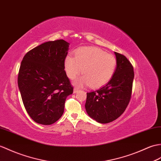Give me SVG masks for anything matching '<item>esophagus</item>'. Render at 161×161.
I'll return each instance as SVG.
<instances>
[{
	"instance_id": "1",
	"label": "esophagus",
	"mask_w": 161,
	"mask_h": 161,
	"mask_svg": "<svg viewBox=\"0 0 161 161\" xmlns=\"http://www.w3.org/2000/svg\"><path fill=\"white\" fill-rule=\"evenodd\" d=\"M80 90L78 89V88H74V90H73V93H76V92H77L78 91H79Z\"/></svg>"
}]
</instances>
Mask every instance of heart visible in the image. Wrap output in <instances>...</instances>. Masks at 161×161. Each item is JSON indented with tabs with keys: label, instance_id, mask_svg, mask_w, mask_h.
Listing matches in <instances>:
<instances>
[{
	"label": "heart",
	"instance_id": "1",
	"mask_svg": "<svg viewBox=\"0 0 161 161\" xmlns=\"http://www.w3.org/2000/svg\"><path fill=\"white\" fill-rule=\"evenodd\" d=\"M117 59L114 56L97 47H81L75 53V58L67 56L64 68L67 76L74 79L82 70L84 76L75 81L77 86L88 85L92 88L102 86L114 73Z\"/></svg>",
	"mask_w": 161,
	"mask_h": 161
}]
</instances>
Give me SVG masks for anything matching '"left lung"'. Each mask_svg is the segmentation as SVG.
I'll use <instances>...</instances> for the list:
<instances>
[{"instance_id": "obj_1", "label": "left lung", "mask_w": 161, "mask_h": 161, "mask_svg": "<svg viewBox=\"0 0 161 161\" xmlns=\"http://www.w3.org/2000/svg\"><path fill=\"white\" fill-rule=\"evenodd\" d=\"M117 69L107 84L95 91L87 92L85 108L96 121L108 123L123 113L131 99L134 77L132 64L125 55L114 52Z\"/></svg>"}]
</instances>
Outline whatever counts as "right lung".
<instances>
[{"mask_svg":"<svg viewBox=\"0 0 161 161\" xmlns=\"http://www.w3.org/2000/svg\"><path fill=\"white\" fill-rule=\"evenodd\" d=\"M69 43L48 41L28 51L21 62L18 85L24 106L35 122L51 125L60 118L73 87L64 70Z\"/></svg>","mask_w":161,"mask_h":161,"instance_id":"right-lung-1","label":"right lung"}]
</instances>
